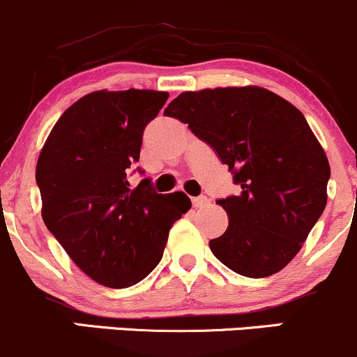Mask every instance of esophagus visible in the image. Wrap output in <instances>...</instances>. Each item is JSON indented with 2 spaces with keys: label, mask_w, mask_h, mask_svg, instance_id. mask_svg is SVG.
Wrapping results in <instances>:
<instances>
[{
  "label": "esophagus",
  "mask_w": 357,
  "mask_h": 357,
  "mask_svg": "<svg viewBox=\"0 0 357 357\" xmlns=\"http://www.w3.org/2000/svg\"><path fill=\"white\" fill-rule=\"evenodd\" d=\"M191 202H193V206H195V208H203V206L208 205L210 199L206 198V197H203V195H202V197L193 198V199H191Z\"/></svg>",
  "instance_id": "esophagus-1"
}]
</instances>
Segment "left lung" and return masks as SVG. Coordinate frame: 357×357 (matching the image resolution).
Listing matches in <instances>:
<instances>
[{
  "mask_svg": "<svg viewBox=\"0 0 357 357\" xmlns=\"http://www.w3.org/2000/svg\"><path fill=\"white\" fill-rule=\"evenodd\" d=\"M188 123L232 171L238 195L217 199L229 215L210 249L248 278L281 271L327 205L331 166L298 108L259 86L181 93L164 109Z\"/></svg>",
  "mask_w": 357,
  "mask_h": 357,
  "instance_id": "left-lung-1",
  "label": "left lung"
}]
</instances>
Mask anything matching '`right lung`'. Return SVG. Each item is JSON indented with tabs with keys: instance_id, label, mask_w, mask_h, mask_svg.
I'll use <instances>...</instances> for the list:
<instances>
[{
	"instance_id": "right-lung-1",
	"label": "right lung",
	"mask_w": 357,
	"mask_h": 357,
	"mask_svg": "<svg viewBox=\"0 0 357 357\" xmlns=\"http://www.w3.org/2000/svg\"><path fill=\"white\" fill-rule=\"evenodd\" d=\"M167 98L152 89L89 93L62 113L38 155L47 229L103 287L142 281L162 259L172 223L191 208L181 191L155 193L149 178L128 183L144 130Z\"/></svg>"
}]
</instances>
